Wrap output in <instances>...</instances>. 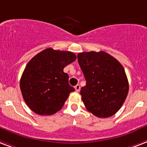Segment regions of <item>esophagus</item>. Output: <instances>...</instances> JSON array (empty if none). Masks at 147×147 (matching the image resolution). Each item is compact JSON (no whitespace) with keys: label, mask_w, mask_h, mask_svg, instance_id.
Returning <instances> with one entry per match:
<instances>
[{"label":"esophagus","mask_w":147,"mask_h":147,"mask_svg":"<svg viewBox=\"0 0 147 147\" xmlns=\"http://www.w3.org/2000/svg\"><path fill=\"white\" fill-rule=\"evenodd\" d=\"M74 88H75V90H76V91L79 92L80 90V86L79 84H77V85L74 86Z\"/></svg>","instance_id":"1"}]
</instances>
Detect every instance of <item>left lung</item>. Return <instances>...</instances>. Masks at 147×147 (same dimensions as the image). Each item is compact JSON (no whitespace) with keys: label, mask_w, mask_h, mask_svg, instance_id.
Segmentation results:
<instances>
[{"label":"left lung","mask_w":147,"mask_h":147,"mask_svg":"<svg viewBox=\"0 0 147 147\" xmlns=\"http://www.w3.org/2000/svg\"><path fill=\"white\" fill-rule=\"evenodd\" d=\"M77 60L86 82L80 90L86 110L100 118L115 114L129 91L123 67L104 51L79 53Z\"/></svg>","instance_id":"8db88e82"}]
</instances>
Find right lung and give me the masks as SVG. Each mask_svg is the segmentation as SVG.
I'll list each match as a JSON object with an SVG mask.
<instances>
[{"label":"right lung","mask_w":147,"mask_h":147,"mask_svg":"<svg viewBox=\"0 0 147 147\" xmlns=\"http://www.w3.org/2000/svg\"><path fill=\"white\" fill-rule=\"evenodd\" d=\"M77 59L70 51L45 49L30 60L20 80L23 98L39 115H52L61 110L74 88L63 68Z\"/></svg>","instance_id":"add662e5"}]
</instances>
